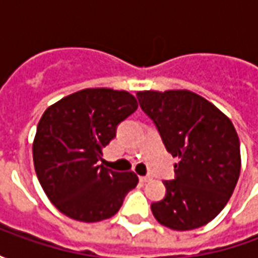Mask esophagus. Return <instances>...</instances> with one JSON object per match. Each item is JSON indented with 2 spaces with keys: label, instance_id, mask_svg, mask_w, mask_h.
I'll list each match as a JSON object with an SVG mask.
<instances>
[{
  "label": "esophagus",
  "instance_id": "esophagus-1",
  "mask_svg": "<svg viewBox=\"0 0 258 258\" xmlns=\"http://www.w3.org/2000/svg\"><path fill=\"white\" fill-rule=\"evenodd\" d=\"M149 179H151V177H149V175H141L140 177L141 182H148Z\"/></svg>",
  "mask_w": 258,
  "mask_h": 258
}]
</instances>
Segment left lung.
Instances as JSON below:
<instances>
[{
  "label": "left lung",
  "instance_id": "left-lung-1",
  "mask_svg": "<svg viewBox=\"0 0 258 258\" xmlns=\"http://www.w3.org/2000/svg\"><path fill=\"white\" fill-rule=\"evenodd\" d=\"M140 106L153 120L173 157L175 178L151 209L175 231L203 227L231 198L240 173V144L232 121L203 96L188 90L140 91Z\"/></svg>",
  "mask_w": 258,
  "mask_h": 258
}]
</instances>
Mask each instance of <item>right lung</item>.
Returning <instances> with one entry per match:
<instances>
[{
    "mask_svg": "<svg viewBox=\"0 0 258 258\" xmlns=\"http://www.w3.org/2000/svg\"><path fill=\"white\" fill-rule=\"evenodd\" d=\"M137 107L127 91L85 88L44 112L33 142L34 168L48 199L64 216L83 222L110 218L137 186L133 171L99 164L117 125Z\"/></svg>",
    "mask_w": 258,
    "mask_h": 258,
    "instance_id": "add662e5",
    "label": "right lung"
}]
</instances>
